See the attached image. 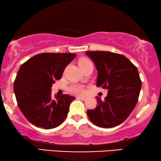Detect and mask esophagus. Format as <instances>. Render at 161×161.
<instances>
[{
    "label": "esophagus",
    "mask_w": 161,
    "mask_h": 161,
    "mask_svg": "<svg viewBox=\"0 0 161 161\" xmlns=\"http://www.w3.org/2000/svg\"><path fill=\"white\" fill-rule=\"evenodd\" d=\"M76 99L77 100H83V101H84V100H86V97H77Z\"/></svg>",
    "instance_id": "34e87169"
}]
</instances>
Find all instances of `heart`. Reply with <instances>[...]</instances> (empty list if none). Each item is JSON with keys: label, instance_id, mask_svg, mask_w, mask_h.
<instances>
[{"label": "heart", "instance_id": "1", "mask_svg": "<svg viewBox=\"0 0 161 161\" xmlns=\"http://www.w3.org/2000/svg\"><path fill=\"white\" fill-rule=\"evenodd\" d=\"M79 64L80 66L81 69H84L86 68L87 67H88L89 65H92V61H89L87 58H82L79 60ZM68 92L70 94H74V95H79V96H83L86 94V88L85 86H83L82 85L80 84H73L71 86L68 87Z\"/></svg>", "mask_w": 161, "mask_h": 161}]
</instances>
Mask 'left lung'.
<instances>
[{
    "label": "left lung",
    "instance_id": "8db88e82",
    "mask_svg": "<svg viewBox=\"0 0 161 161\" xmlns=\"http://www.w3.org/2000/svg\"><path fill=\"white\" fill-rule=\"evenodd\" d=\"M98 71L97 86L107 89L104 100L96 97L97 105L87 111L91 121L103 128L121 125L138 101L142 87L136 67L125 55L110 52H86Z\"/></svg>",
    "mask_w": 161,
    "mask_h": 161
}]
</instances>
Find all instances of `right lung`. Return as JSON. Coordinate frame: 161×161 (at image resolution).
I'll return each instance as SVG.
<instances>
[{
  "label": "right lung",
  "instance_id": "1",
  "mask_svg": "<svg viewBox=\"0 0 161 161\" xmlns=\"http://www.w3.org/2000/svg\"><path fill=\"white\" fill-rule=\"evenodd\" d=\"M75 57V54L45 52L21 65L13 88L19 109L32 125L52 129L65 120L75 97L68 94L52 97L51 88Z\"/></svg>",
  "mask_w": 161,
  "mask_h": 161
}]
</instances>
